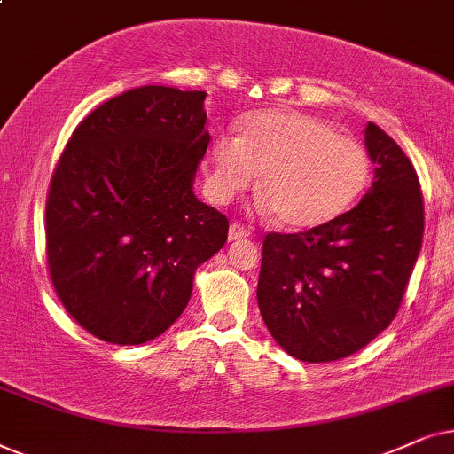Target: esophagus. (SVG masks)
<instances>
[{
    "label": "esophagus",
    "mask_w": 454,
    "mask_h": 454,
    "mask_svg": "<svg viewBox=\"0 0 454 454\" xmlns=\"http://www.w3.org/2000/svg\"><path fill=\"white\" fill-rule=\"evenodd\" d=\"M249 237V231L245 226H240L239 222H232L231 228H228V240H240Z\"/></svg>",
    "instance_id": "obj_1"
}]
</instances>
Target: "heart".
Masks as SVG:
<instances>
[{
	"mask_svg": "<svg viewBox=\"0 0 454 454\" xmlns=\"http://www.w3.org/2000/svg\"><path fill=\"white\" fill-rule=\"evenodd\" d=\"M240 137L211 141L207 192L232 201L259 176V209L278 214L288 228L330 222L357 201L372 176L364 145L324 120L294 110H262L239 122Z\"/></svg>",
	"mask_w": 454,
	"mask_h": 454,
	"instance_id": "1",
	"label": "heart"
}]
</instances>
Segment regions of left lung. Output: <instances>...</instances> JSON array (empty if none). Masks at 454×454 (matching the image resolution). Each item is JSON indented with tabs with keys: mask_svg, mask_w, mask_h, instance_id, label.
Masks as SVG:
<instances>
[{
	"mask_svg": "<svg viewBox=\"0 0 454 454\" xmlns=\"http://www.w3.org/2000/svg\"><path fill=\"white\" fill-rule=\"evenodd\" d=\"M372 189L347 214L263 240L257 305L274 340L307 364L357 353L401 307L424 237V197L404 151L370 122Z\"/></svg>",
	"mask_w": 454,
	"mask_h": 454,
	"instance_id": "obj_1",
	"label": "left lung"
}]
</instances>
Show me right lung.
<instances>
[{"mask_svg":"<svg viewBox=\"0 0 454 454\" xmlns=\"http://www.w3.org/2000/svg\"><path fill=\"white\" fill-rule=\"evenodd\" d=\"M205 90L130 89L89 114L53 170L47 265L84 330L143 344L189 305L192 278L228 239V220L192 183L209 145Z\"/></svg>","mask_w":454,"mask_h":454,"instance_id":"1","label":"right lung"}]
</instances>
